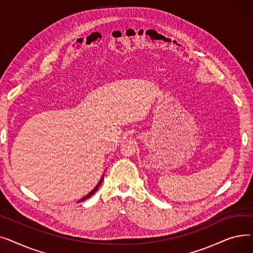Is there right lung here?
I'll return each instance as SVG.
<instances>
[{"label":"right lung","instance_id":"add662e5","mask_svg":"<svg viewBox=\"0 0 253 253\" xmlns=\"http://www.w3.org/2000/svg\"><path fill=\"white\" fill-rule=\"evenodd\" d=\"M103 175H104V174H103ZM103 175H102V177H101V178H100V180H99V182H98V183H97V185H96V187H95V188H94V189H93V190H92V191H91V192H90V193H89V194H88V195H87V196H85V197H84V198H82V199H81V200H80V201H79V202H82V201H84V200H86V199H88V198H90V197H91V196H92V195H93V194H94V193H95V192H96V191H97V190H98V188H99V187H100V184H101V182H102V179H103Z\"/></svg>","mask_w":253,"mask_h":253}]
</instances>
